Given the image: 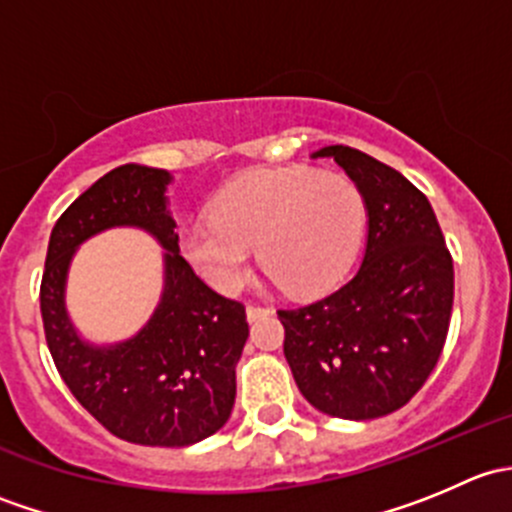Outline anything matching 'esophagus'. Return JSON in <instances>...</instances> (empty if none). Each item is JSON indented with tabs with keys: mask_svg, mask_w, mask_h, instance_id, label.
Instances as JSON below:
<instances>
[{
	"mask_svg": "<svg viewBox=\"0 0 512 512\" xmlns=\"http://www.w3.org/2000/svg\"><path fill=\"white\" fill-rule=\"evenodd\" d=\"M265 314H270V307H262V304H247V319H250V322L265 317Z\"/></svg>",
	"mask_w": 512,
	"mask_h": 512,
	"instance_id": "obj_1",
	"label": "esophagus"
}]
</instances>
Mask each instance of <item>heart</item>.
Wrapping results in <instances>:
<instances>
[{
    "mask_svg": "<svg viewBox=\"0 0 512 512\" xmlns=\"http://www.w3.org/2000/svg\"><path fill=\"white\" fill-rule=\"evenodd\" d=\"M364 200L354 180L309 165L260 168L220 190L213 218L180 230V250L208 285L235 292L252 252L287 292L332 287L354 262Z\"/></svg>",
    "mask_w": 512,
    "mask_h": 512,
    "instance_id": "1",
    "label": "heart"
}]
</instances>
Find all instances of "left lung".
I'll list each match as a JSON object with an SVG mask.
<instances>
[{"mask_svg":"<svg viewBox=\"0 0 512 512\" xmlns=\"http://www.w3.org/2000/svg\"><path fill=\"white\" fill-rule=\"evenodd\" d=\"M364 198L359 270L317 302L277 309L285 356L304 399L327 416L366 421L401 409L443 352L453 260L426 195L399 170L349 146H324Z\"/></svg>","mask_w":512,"mask_h":512,"instance_id":"8db88e82","label":"left lung"}]
</instances>
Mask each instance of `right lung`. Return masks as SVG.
I'll list each match as a JSON object with an SVG mask.
<instances>
[{
  "label": "right lung",
  "instance_id": "obj_1",
  "mask_svg": "<svg viewBox=\"0 0 512 512\" xmlns=\"http://www.w3.org/2000/svg\"><path fill=\"white\" fill-rule=\"evenodd\" d=\"M170 173L126 163L98 178L56 220L41 277V319L61 379L113 436L180 448L213 436L235 404L247 342L245 307L210 289L180 257L165 190ZM108 226H141L164 245V294L147 327L96 348L65 312V277L81 241Z\"/></svg>",
  "mask_w": 512,
  "mask_h": 512
}]
</instances>
